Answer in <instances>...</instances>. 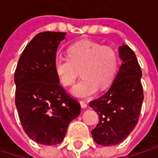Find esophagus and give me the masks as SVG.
I'll return each instance as SVG.
<instances>
[{
	"instance_id": "esophagus-1",
	"label": "esophagus",
	"mask_w": 158,
	"mask_h": 158,
	"mask_svg": "<svg viewBox=\"0 0 158 158\" xmlns=\"http://www.w3.org/2000/svg\"><path fill=\"white\" fill-rule=\"evenodd\" d=\"M79 104H80V106H81L82 109H85V108H87V106H88L87 102H84V101H79Z\"/></svg>"
}]
</instances>
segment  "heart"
I'll return each mask as SVG.
<instances>
[{"label":"heart","instance_id":"1","mask_svg":"<svg viewBox=\"0 0 158 158\" xmlns=\"http://www.w3.org/2000/svg\"><path fill=\"white\" fill-rule=\"evenodd\" d=\"M68 56H57L54 69L63 86L73 85L80 69L82 79L70 89L74 97L88 98L94 95L99 88L107 89L117 73L118 54L110 47L83 40L68 48Z\"/></svg>","mask_w":158,"mask_h":158}]
</instances>
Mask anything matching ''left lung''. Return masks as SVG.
Listing matches in <instances>:
<instances>
[{"label":"left lung","instance_id":"8db88e82","mask_svg":"<svg viewBox=\"0 0 158 158\" xmlns=\"http://www.w3.org/2000/svg\"><path fill=\"white\" fill-rule=\"evenodd\" d=\"M118 50L122 64L110 89L89 102L100 119L91 131L93 140L104 146L118 144L131 134L137 124L143 100L142 71L135 54L127 45Z\"/></svg>","mask_w":158,"mask_h":158}]
</instances>
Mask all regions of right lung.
<instances>
[{
  "label": "right lung",
  "mask_w": 158,
  "mask_h": 158,
  "mask_svg": "<svg viewBox=\"0 0 158 158\" xmlns=\"http://www.w3.org/2000/svg\"><path fill=\"white\" fill-rule=\"evenodd\" d=\"M67 33L36 35L22 53L15 73V105L25 134L35 142L54 145L63 141L80 105L60 86L54 61Z\"/></svg>",
  "instance_id": "obj_1"
}]
</instances>
